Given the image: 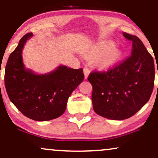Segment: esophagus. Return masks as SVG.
Masks as SVG:
<instances>
[{
    "mask_svg": "<svg viewBox=\"0 0 158 158\" xmlns=\"http://www.w3.org/2000/svg\"><path fill=\"white\" fill-rule=\"evenodd\" d=\"M84 70L85 79H88V76H89V74H90V70H89V69L87 68H85L84 70Z\"/></svg>",
    "mask_w": 158,
    "mask_h": 158,
    "instance_id": "esophagus-1",
    "label": "esophagus"
}]
</instances>
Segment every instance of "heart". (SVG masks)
<instances>
[{
    "label": "heart",
    "mask_w": 158,
    "mask_h": 158,
    "mask_svg": "<svg viewBox=\"0 0 158 158\" xmlns=\"http://www.w3.org/2000/svg\"><path fill=\"white\" fill-rule=\"evenodd\" d=\"M84 53L88 58L97 57L98 63L103 68L114 66L123 56L120 49L110 40H104L92 45L85 50Z\"/></svg>",
    "instance_id": "heart-1"
}]
</instances>
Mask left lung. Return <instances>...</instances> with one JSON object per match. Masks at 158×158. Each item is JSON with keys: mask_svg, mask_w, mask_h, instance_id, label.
<instances>
[{"mask_svg": "<svg viewBox=\"0 0 158 158\" xmlns=\"http://www.w3.org/2000/svg\"><path fill=\"white\" fill-rule=\"evenodd\" d=\"M123 34L132 41L131 56L108 72L91 73L88 79L93 86L94 111L114 120L129 118L141 109L149 100L155 82L153 57L138 37Z\"/></svg>", "mask_w": 158, "mask_h": 158, "instance_id": "obj_1", "label": "left lung"}]
</instances>
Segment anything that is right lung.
<instances>
[{
    "mask_svg": "<svg viewBox=\"0 0 158 158\" xmlns=\"http://www.w3.org/2000/svg\"><path fill=\"white\" fill-rule=\"evenodd\" d=\"M29 32L19 41L10 54L5 68L4 81L10 101L28 118L48 121L64 113L68 98L82 82V68H68L59 65L46 73H36L25 67L22 52Z\"/></svg>",
    "mask_w": 158,
    "mask_h": 158,
    "instance_id": "obj_1",
    "label": "right lung"
}]
</instances>
